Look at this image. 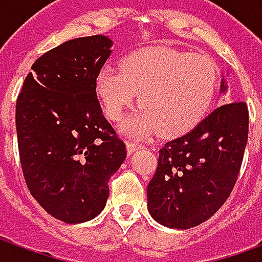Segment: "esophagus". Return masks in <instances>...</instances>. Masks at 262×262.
Segmentation results:
<instances>
[{
    "instance_id": "1",
    "label": "esophagus",
    "mask_w": 262,
    "mask_h": 262,
    "mask_svg": "<svg viewBox=\"0 0 262 262\" xmlns=\"http://www.w3.org/2000/svg\"><path fill=\"white\" fill-rule=\"evenodd\" d=\"M140 148H143V144L137 143V141H127L126 143L127 155H132L136 149H140Z\"/></svg>"
}]
</instances>
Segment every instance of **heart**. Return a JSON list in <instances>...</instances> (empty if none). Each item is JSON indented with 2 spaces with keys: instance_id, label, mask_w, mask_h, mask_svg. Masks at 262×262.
<instances>
[{
  "instance_id": "b5f03b06",
  "label": "heart",
  "mask_w": 262,
  "mask_h": 262,
  "mask_svg": "<svg viewBox=\"0 0 262 262\" xmlns=\"http://www.w3.org/2000/svg\"><path fill=\"white\" fill-rule=\"evenodd\" d=\"M216 85L217 67L211 57L171 47L132 53L121 61V71L103 68L95 80L111 121H121L140 95L144 108L121 126L129 136L189 130L209 110Z\"/></svg>"
}]
</instances>
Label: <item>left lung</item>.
Returning <instances> with one entry per match:
<instances>
[{"label": "left lung", "instance_id": "left-lung-1", "mask_svg": "<svg viewBox=\"0 0 262 262\" xmlns=\"http://www.w3.org/2000/svg\"><path fill=\"white\" fill-rule=\"evenodd\" d=\"M220 92H227L224 79ZM248 135V106L236 100L164 144L147 189L152 217L166 227L186 230L215 215L234 189Z\"/></svg>", "mask_w": 262, "mask_h": 262}]
</instances>
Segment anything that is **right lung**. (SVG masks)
<instances>
[{
  "instance_id": "obj_1",
  "label": "right lung",
  "mask_w": 262,
  "mask_h": 262,
  "mask_svg": "<svg viewBox=\"0 0 262 262\" xmlns=\"http://www.w3.org/2000/svg\"><path fill=\"white\" fill-rule=\"evenodd\" d=\"M103 35L76 38L39 57L16 102L23 174L53 217L84 223L103 211L126 147L103 115L96 76L111 54Z\"/></svg>"
}]
</instances>
